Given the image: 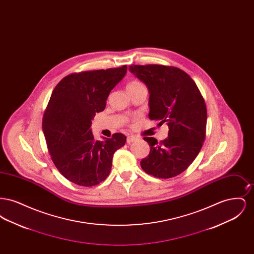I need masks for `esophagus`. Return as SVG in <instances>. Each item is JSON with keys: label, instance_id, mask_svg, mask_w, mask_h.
<instances>
[{"label": "esophagus", "instance_id": "34e87169", "mask_svg": "<svg viewBox=\"0 0 254 254\" xmlns=\"http://www.w3.org/2000/svg\"><path fill=\"white\" fill-rule=\"evenodd\" d=\"M136 140H137V138H136L135 136H132V135H129V136H127V144H130V143H132V142L136 141Z\"/></svg>", "mask_w": 254, "mask_h": 254}]
</instances>
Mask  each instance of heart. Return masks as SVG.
I'll use <instances>...</instances> for the list:
<instances>
[{
	"instance_id": "1",
	"label": "heart",
	"mask_w": 254,
	"mask_h": 254,
	"mask_svg": "<svg viewBox=\"0 0 254 254\" xmlns=\"http://www.w3.org/2000/svg\"><path fill=\"white\" fill-rule=\"evenodd\" d=\"M141 86H144V85H143L141 82L136 81V80H134V81H130V82L127 84V90H128V93H129V92H132V91L136 90V89H138V88H139V87H141Z\"/></svg>"
}]
</instances>
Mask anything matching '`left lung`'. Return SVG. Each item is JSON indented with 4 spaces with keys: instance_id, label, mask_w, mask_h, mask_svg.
<instances>
[{
    "instance_id": "obj_1",
    "label": "left lung",
    "mask_w": 254,
    "mask_h": 254,
    "mask_svg": "<svg viewBox=\"0 0 254 254\" xmlns=\"http://www.w3.org/2000/svg\"><path fill=\"white\" fill-rule=\"evenodd\" d=\"M129 70L148 87L149 119L169 126L168 138L159 143L144 137L150 151L141 167L157 178L175 177L190 166L205 141V100L191 77L178 67L132 64Z\"/></svg>"
}]
</instances>
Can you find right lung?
Returning a JSON list of instances; mask_svg holds the SVG:
<instances>
[{
    "instance_id": "add662e5",
    "label": "right lung",
    "mask_w": 254,
    "mask_h": 254,
    "mask_svg": "<svg viewBox=\"0 0 254 254\" xmlns=\"http://www.w3.org/2000/svg\"><path fill=\"white\" fill-rule=\"evenodd\" d=\"M127 68L123 65L72 73L52 91L43 117V131L55 167L78 186L93 187L106 180L114 152L126 144L127 137L122 133L96 141L90 127Z\"/></svg>"
}]
</instances>
